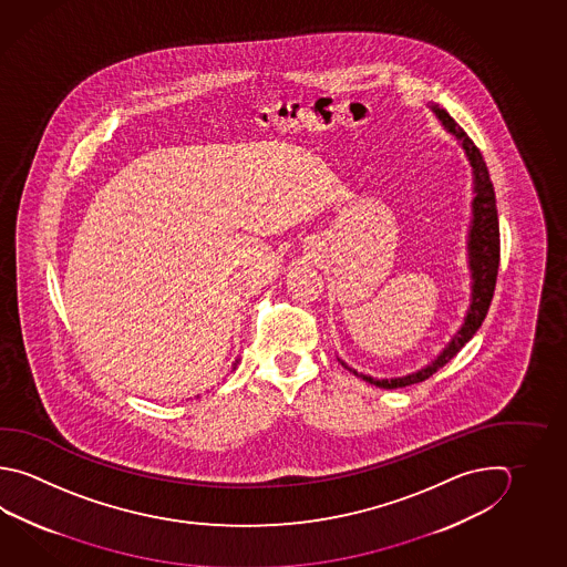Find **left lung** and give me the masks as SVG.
Returning a JSON list of instances; mask_svg holds the SVG:
<instances>
[{
  "label": "left lung",
  "instance_id": "left-lung-1",
  "mask_svg": "<svg viewBox=\"0 0 567 567\" xmlns=\"http://www.w3.org/2000/svg\"><path fill=\"white\" fill-rule=\"evenodd\" d=\"M435 118L441 122L443 130L460 142L461 148L470 161L471 174H473V200H471V223L467 230V267L471 272V299L470 309L465 312V319L457 332L451 337L445 349L431 361L421 367L419 371L403 374V377H391V379H377L371 374L359 373L353 367L341 361L344 369L361 377L367 383L379 386V389H399V386L415 385L429 379L431 374L437 373L441 367L460 353L461 349L473 339V334L480 331L481 322L485 321V315L492 305L495 280H497V268H499V220H497V206H495V193H493L489 171L483 162L480 148L473 144V140L465 134L455 120L449 116L439 104H427Z\"/></svg>",
  "mask_w": 567,
  "mask_h": 567
}]
</instances>
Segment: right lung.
Here are the masks:
<instances>
[{
	"instance_id": "add662e5",
	"label": "right lung",
	"mask_w": 567,
	"mask_h": 567,
	"mask_svg": "<svg viewBox=\"0 0 567 567\" xmlns=\"http://www.w3.org/2000/svg\"><path fill=\"white\" fill-rule=\"evenodd\" d=\"M236 364H238V359H236L235 363H233V371H235Z\"/></svg>"
}]
</instances>
